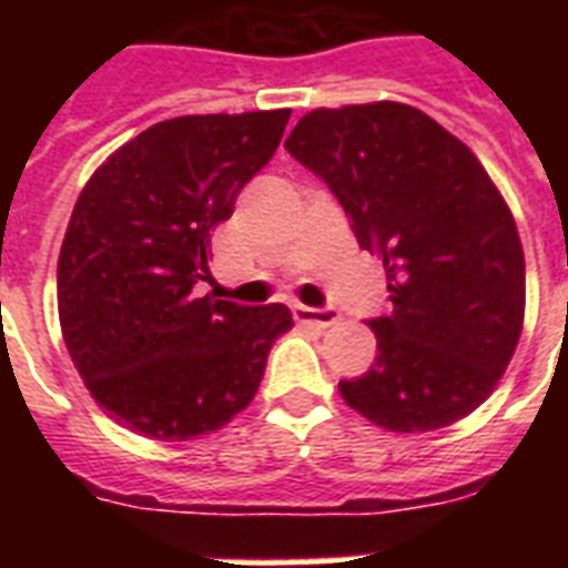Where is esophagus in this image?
Here are the masks:
<instances>
[{
  "label": "esophagus",
  "mask_w": 568,
  "mask_h": 568,
  "mask_svg": "<svg viewBox=\"0 0 568 568\" xmlns=\"http://www.w3.org/2000/svg\"><path fill=\"white\" fill-rule=\"evenodd\" d=\"M294 321L297 324H315V327H333L338 321V312L333 310V306H321V310H315V306H294Z\"/></svg>",
  "instance_id": "obj_1"
}]
</instances>
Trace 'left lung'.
I'll use <instances>...</instances> for the list:
<instances>
[{
  "label": "left lung",
  "instance_id": "1",
  "mask_svg": "<svg viewBox=\"0 0 568 568\" xmlns=\"http://www.w3.org/2000/svg\"><path fill=\"white\" fill-rule=\"evenodd\" d=\"M285 150L327 182L359 247L383 258L392 312L347 406L395 433L466 418L493 395L525 321V253L495 182L448 129L404 102L315 109Z\"/></svg>",
  "mask_w": 568,
  "mask_h": 568
}]
</instances>
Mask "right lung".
Here are the masks:
<instances>
[{"label":"right lung","instance_id":"obj_1","mask_svg":"<svg viewBox=\"0 0 568 568\" xmlns=\"http://www.w3.org/2000/svg\"><path fill=\"white\" fill-rule=\"evenodd\" d=\"M288 109L155 123L97 168L58 256V318L75 372L129 430L185 442L253 400L292 329L283 303L194 297L209 239L280 146Z\"/></svg>","mask_w":568,"mask_h":568}]
</instances>
